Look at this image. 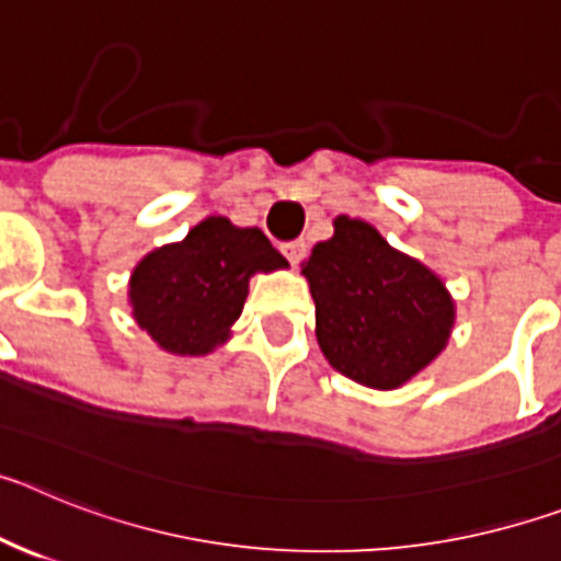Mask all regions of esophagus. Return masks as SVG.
I'll list each match as a JSON object with an SVG mask.
<instances>
[{"mask_svg": "<svg viewBox=\"0 0 561 561\" xmlns=\"http://www.w3.org/2000/svg\"><path fill=\"white\" fill-rule=\"evenodd\" d=\"M284 255L289 257L291 266L300 264V261L306 257V241H304V238H297V241H289V244H284Z\"/></svg>", "mask_w": 561, "mask_h": 561, "instance_id": "esophagus-1", "label": "esophagus"}]
</instances>
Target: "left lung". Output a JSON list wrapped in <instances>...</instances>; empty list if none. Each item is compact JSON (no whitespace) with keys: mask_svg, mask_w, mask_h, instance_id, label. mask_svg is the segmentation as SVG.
<instances>
[{"mask_svg":"<svg viewBox=\"0 0 561 561\" xmlns=\"http://www.w3.org/2000/svg\"><path fill=\"white\" fill-rule=\"evenodd\" d=\"M317 342L331 368L376 390L401 388L444 351L455 304L433 270L368 221L336 216L304 264Z\"/></svg>","mask_w":561,"mask_h":561,"instance_id":"1","label":"left lung"}]
</instances>
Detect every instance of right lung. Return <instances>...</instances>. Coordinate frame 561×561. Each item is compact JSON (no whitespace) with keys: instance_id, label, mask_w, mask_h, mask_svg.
<instances>
[{"instance_id":"obj_1","label":"right lung","mask_w":561,"mask_h":561,"mask_svg":"<svg viewBox=\"0 0 561 561\" xmlns=\"http://www.w3.org/2000/svg\"><path fill=\"white\" fill-rule=\"evenodd\" d=\"M286 257L257 227L225 216L199 221L182 241L148 252L128 280L131 314L157 345L205 356L227 342L255 272L284 270Z\"/></svg>"}]
</instances>
